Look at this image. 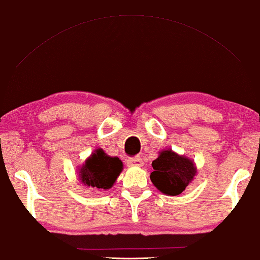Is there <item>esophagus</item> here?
I'll list each match as a JSON object with an SVG mask.
<instances>
[{
  "mask_svg": "<svg viewBox=\"0 0 260 260\" xmlns=\"http://www.w3.org/2000/svg\"><path fill=\"white\" fill-rule=\"evenodd\" d=\"M126 165L129 167H140L143 165V161L140 156H133V158H129L126 160Z\"/></svg>",
  "mask_w": 260,
  "mask_h": 260,
  "instance_id": "obj_1",
  "label": "esophagus"
}]
</instances>
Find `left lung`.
<instances>
[{
	"instance_id": "obj_1",
	"label": "left lung",
	"mask_w": 260,
	"mask_h": 260,
	"mask_svg": "<svg viewBox=\"0 0 260 260\" xmlns=\"http://www.w3.org/2000/svg\"><path fill=\"white\" fill-rule=\"evenodd\" d=\"M152 167L154 169L150 176L152 183L161 192L169 196L182 193L196 175L192 161L172 150L161 152L159 158L152 162Z\"/></svg>"
}]
</instances>
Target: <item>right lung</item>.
Here are the masks:
<instances>
[{
  "instance_id": "add662e5",
  "label": "right lung",
  "mask_w": 260,
  "mask_h": 260,
  "mask_svg": "<svg viewBox=\"0 0 260 260\" xmlns=\"http://www.w3.org/2000/svg\"><path fill=\"white\" fill-rule=\"evenodd\" d=\"M122 161L98 150L85 161L79 170V180L85 186L92 189H110L122 172Z\"/></svg>"
}]
</instances>
